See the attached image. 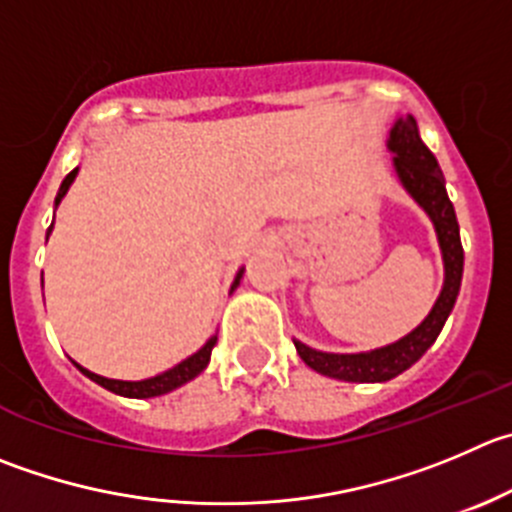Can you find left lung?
Instances as JSON below:
<instances>
[{
  "label": "left lung",
  "mask_w": 512,
  "mask_h": 512,
  "mask_svg": "<svg viewBox=\"0 0 512 512\" xmlns=\"http://www.w3.org/2000/svg\"><path fill=\"white\" fill-rule=\"evenodd\" d=\"M387 148L394 153V173H397L402 188L425 208L430 221L435 223L442 261H445V284H442L440 296H437L435 306L425 316V321L417 329H412L407 337L397 339L387 347L359 354H332L311 349L294 339V347L299 357L304 359V364H309L314 372L324 374V377L344 379V382H387V379L410 369L440 337L442 326H445L457 294H460L462 264H465L460 226H457L455 208L447 198L445 175H442L430 148L422 143L417 120L412 115L397 118L394 128L389 130Z\"/></svg>",
  "instance_id": "8db88e82"
}]
</instances>
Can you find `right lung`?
Returning a JSON list of instances; mask_svg holds the SVG:
<instances>
[{
	"label": "right lung",
	"mask_w": 512,
	"mask_h": 512,
	"mask_svg": "<svg viewBox=\"0 0 512 512\" xmlns=\"http://www.w3.org/2000/svg\"><path fill=\"white\" fill-rule=\"evenodd\" d=\"M75 175H77V168L72 170V173H67V178L62 180V186H60V191H57V198H55V206H60V201L65 198V193L70 191ZM50 231H52V226L47 228V236H50ZM241 276H243V271H238L236 279H233L231 291L241 284ZM216 342H218V337H211L201 349H198L196 354H191L188 359H183L180 364H175L173 369H168V372H163V374H155V377H150V379H140V382H123V379L100 377V374L90 372V369L80 367V364H77V369H80L85 377H90L92 382H97L100 387L110 389V392L120 394V397H135V399L160 397V394L173 392L175 387H180V384H186V382H191L193 377H198V374L208 367V362H211V352H213V347H216Z\"/></svg>",
	"instance_id": "right-lung-1"
}]
</instances>
